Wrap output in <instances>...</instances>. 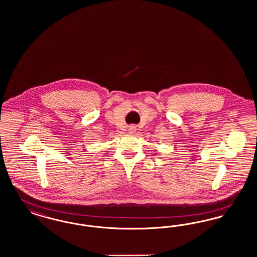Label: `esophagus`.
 Masks as SVG:
<instances>
[{
  "instance_id": "esophagus-1",
  "label": "esophagus",
  "mask_w": 257,
  "mask_h": 257,
  "mask_svg": "<svg viewBox=\"0 0 257 257\" xmlns=\"http://www.w3.org/2000/svg\"><path fill=\"white\" fill-rule=\"evenodd\" d=\"M129 131H130L131 133H133V132L136 131V127H135L134 125H132V126H130V127H129Z\"/></svg>"
}]
</instances>
